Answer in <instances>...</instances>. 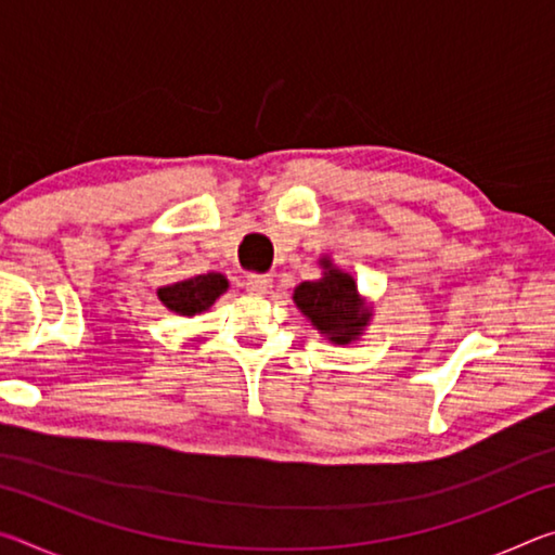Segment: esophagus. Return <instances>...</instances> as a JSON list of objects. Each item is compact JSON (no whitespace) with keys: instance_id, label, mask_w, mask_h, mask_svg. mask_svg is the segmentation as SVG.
Here are the masks:
<instances>
[{"instance_id":"obj_1","label":"esophagus","mask_w":555,"mask_h":555,"mask_svg":"<svg viewBox=\"0 0 555 555\" xmlns=\"http://www.w3.org/2000/svg\"><path fill=\"white\" fill-rule=\"evenodd\" d=\"M244 286H247V291H251V294H267L271 288V279L267 274H249L244 279Z\"/></svg>"}]
</instances>
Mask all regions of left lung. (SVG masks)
I'll return each mask as SVG.
<instances>
[{"mask_svg":"<svg viewBox=\"0 0 555 555\" xmlns=\"http://www.w3.org/2000/svg\"><path fill=\"white\" fill-rule=\"evenodd\" d=\"M321 279L296 286L294 304L327 340L347 345L367 327L372 308L357 294V284L350 274L333 267L331 259H321Z\"/></svg>","mask_w":555,"mask_h":555,"instance_id":"left-lung-1","label":"left lung"}]
</instances>
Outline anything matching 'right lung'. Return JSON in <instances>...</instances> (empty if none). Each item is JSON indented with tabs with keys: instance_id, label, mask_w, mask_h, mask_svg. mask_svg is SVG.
I'll list each match as a JSON object with an SVG mask.
<instances>
[{
	"instance_id": "obj_1",
	"label": "right lung",
	"mask_w": 555,
	"mask_h": 555,
	"mask_svg": "<svg viewBox=\"0 0 555 555\" xmlns=\"http://www.w3.org/2000/svg\"><path fill=\"white\" fill-rule=\"evenodd\" d=\"M228 279L210 271V274L176 281V284L158 288V298H162V304L168 311H173L178 315H195L208 311L215 300L228 291Z\"/></svg>"
}]
</instances>
